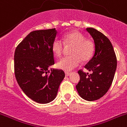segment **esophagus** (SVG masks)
Listing matches in <instances>:
<instances>
[{
	"label": "esophagus",
	"instance_id": "1",
	"mask_svg": "<svg viewBox=\"0 0 127 127\" xmlns=\"http://www.w3.org/2000/svg\"><path fill=\"white\" fill-rule=\"evenodd\" d=\"M70 72H65V76H70Z\"/></svg>",
	"mask_w": 127,
	"mask_h": 127
}]
</instances>
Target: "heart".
I'll return each mask as SVG.
<instances>
[{
    "label": "heart",
    "instance_id": "1",
    "mask_svg": "<svg viewBox=\"0 0 127 127\" xmlns=\"http://www.w3.org/2000/svg\"><path fill=\"white\" fill-rule=\"evenodd\" d=\"M64 44L73 46L70 51L72 56L64 57L57 62V67L64 71H71L74 69L81 64V60L83 62L90 60L95 52V46L94 41L86 39L83 33L76 30L65 34L63 41L58 38L53 41L51 50L56 57H61Z\"/></svg>",
    "mask_w": 127,
    "mask_h": 127
}]
</instances>
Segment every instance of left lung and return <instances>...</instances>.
Instances as JSON below:
<instances>
[{
  "label": "left lung",
  "instance_id": "obj_1",
  "mask_svg": "<svg viewBox=\"0 0 127 127\" xmlns=\"http://www.w3.org/2000/svg\"><path fill=\"white\" fill-rule=\"evenodd\" d=\"M86 31L94 39L95 53L85 68L92 73L79 70L80 80L76 89L80 97L88 101H94L103 97L113 83L117 67V60L109 39L94 28Z\"/></svg>",
  "mask_w": 127,
  "mask_h": 127
}]
</instances>
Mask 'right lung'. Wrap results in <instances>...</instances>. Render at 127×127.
<instances>
[{
  "instance_id": "right-lung-1",
  "label": "right lung",
  "mask_w": 127,
  "mask_h": 127,
  "mask_svg": "<svg viewBox=\"0 0 127 127\" xmlns=\"http://www.w3.org/2000/svg\"><path fill=\"white\" fill-rule=\"evenodd\" d=\"M57 33L55 29L31 32L14 52V74L18 83L29 98L40 104H47L55 98L65 77L62 70L49 71L55 64L51 45Z\"/></svg>"
}]
</instances>
